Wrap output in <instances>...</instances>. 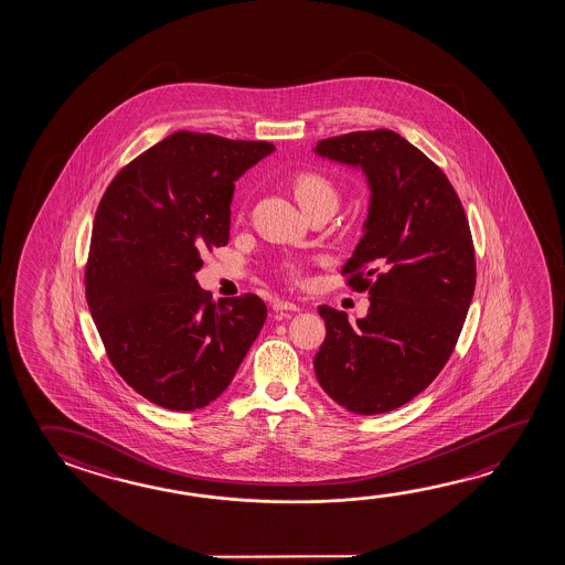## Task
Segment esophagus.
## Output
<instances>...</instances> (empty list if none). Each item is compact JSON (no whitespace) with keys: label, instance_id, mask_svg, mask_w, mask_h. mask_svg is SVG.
Wrapping results in <instances>:
<instances>
[{"label":"esophagus","instance_id":"1","mask_svg":"<svg viewBox=\"0 0 565 565\" xmlns=\"http://www.w3.org/2000/svg\"><path fill=\"white\" fill-rule=\"evenodd\" d=\"M274 311H299V306L289 303V301H274Z\"/></svg>","mask_w":565,"mask_h":565}]
</instances>
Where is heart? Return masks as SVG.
<instances>
[{
    "instance_id": "obj_1",
    "label": "heart",
    "mask_w": 565,
    "mask_h": 565,
    "mask_svg": "<svg viewBox=\"0 0 565 565\" xmlns=\"http://www.w3.org/2000/svg\"><path fill=\"white\" fill-rule=\"evenodd\" d=\"M294 193H296V199L301 206L321 201V199H334L337 201L333 185L329 183V179H324L323 175L313 173V171H306V173L294 177Z\"/></svg>"
}]
</instances>
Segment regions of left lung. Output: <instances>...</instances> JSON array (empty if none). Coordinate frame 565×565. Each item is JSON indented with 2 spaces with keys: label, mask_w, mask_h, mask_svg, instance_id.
<instances>
[{
  "label": "left lung",
  "mask_w": 565,
  "mask_h": 565,
  "mask_svg": "<svg viewBox=\"0 0 565 565\" xmlns=\"http://www.w3.org/2000/svg\"><path fill=\"white\" fill-rule=\"evenodd\" d=\"M313 151L361 169L371 189L342 268L349 286L369 289L371 307L356 323L319 307L327 337L315 376L339 406L376 416L416 398L449 361L475 294L471 231L444 171L396 131H352Z\"/></svg>",
  "instance_id": "8db88e82"
}]
</instances>
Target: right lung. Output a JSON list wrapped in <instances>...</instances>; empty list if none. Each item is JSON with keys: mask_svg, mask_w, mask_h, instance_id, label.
Returning <instances> with one entry per match:
<instances>
[{"mask_svg": "<svg viewBox=\"0 0 565 565\" xmlns=\"http://www.w3.org/2000/svg\"><path fill=\"white\" fill-rule=\"evenodd\" d=\"M276 148L177 131L124 167L94 218L86 301L114 369L175 412L228 388L268 309L258 296L211 301L194 274L228 244L234 183Z\"/></svg>", "mask_w": 565, "mask_h": 565, "instance_id": "add662e5", "label": "right lung"}]
</instances>
